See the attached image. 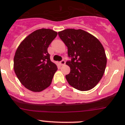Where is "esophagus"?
<instances>
[{
    "instance_id": "34e87169",
    "label": "esophagus",
    "mask_w": 125,
    "mask_h": 125,
    "mask_svg": "<svg viewBox=\"0 0 125 125\" xmlns=\"http://www.w3.org/2000/svg\"><path fill=\"white\" fill-rule=\"evenodd\" d=\"M60 65H62H62H64L65 64V61L64 60H62V61L60 62Z\"/></svg>"
}]
</instances>
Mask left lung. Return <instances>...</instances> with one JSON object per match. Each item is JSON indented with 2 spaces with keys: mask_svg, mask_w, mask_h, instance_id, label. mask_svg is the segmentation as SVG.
Segmentation results:
<instances>
[{
  "mask_svg": "<svg viewBox=\"0 0 125 125\" xmlns=\"http://www.w3.org/2000/svg\"><path fill=\"white\" fill-rule=\"evenodd\" d=\"M68 47L71 71L66 79L79 91L93 89L101 80L106 65L104 48L99 40L82 30L66 29L58 32Z\"/></svg>",
  "mask_w": 125,
  "mask_h": 125,
  "instance_id": "1",
  "label": "left lung"
}]
</instances>
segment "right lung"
Segmentation results:
<instances>
[{"mask_svg":"<svg viewBox=\"0 0 125 125\" xmlns=\"http://www.w3.org/2000/svg\"><path fill=\"white\" fill-rule=\"evenodd\" d=\"M57 32L50 29L34 31L21 42L14 57V70L21 83L40 92L51 83L57 67L50 60L48 48Z\"/></svg>","mask_w":125,"mask_h":125,"instance_id":"add662e5","label":"right lung"}]
</instances>
